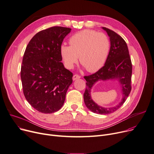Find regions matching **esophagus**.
Wrapping results in <instances>:
<instances>
[{"instance_id": "34e87169", "label": "esophagus", "mask_w": 154, "mask_h": 154, "mask_svg": "<svg viewBox=\"0 0 154 154\" xmlns=\"http://www.w3.org/2000/svg\"><path fill=\"white\" fill-rule=\"evenodd\" d=\"M80 75H77V74H75V75H74L72 79H73V80H77V79H80Z\"/></svg>"}]
</instances>
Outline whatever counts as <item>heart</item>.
Masks as SVG:
<instances>
[{"mask_svg":"<svg viewBox=\"0 0 154 154\" xmlns=\"http://www.w3.org/2000/svg\"><path fill=\"white\" fill-rule=\"evenodd\" d=\"M70 46L62 45L60 54L65 66L72 69L78 62L90 72H95L105 65L110 50L106 35L95 30L84 29L72 36Z\"/></svg>","mask_w":154,"mask_h":154,"instance_id":"b5f03b06","label":"heart"}]
</instances>
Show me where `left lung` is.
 Listing matches in <instances>:
<instances>
[{
    "instance_id": "1",
    "label": "left lung",
    "mask_w": 154,
    "mask_h": 154,
    "mask_svg": "<svg viewBox=\"0 0 154 154\" xmlns=\"http://www.w3.org/2000/svg\"><path fill=\"white\" fill-rule=\"evenodd\" d=\"M105 30L110 39V50L104 66L97 72L85 76L86 89L84 100L86 106L92 112L100 115L110 114L116 111L122 105L129 96L131 90L132 63L129 50L125 41L121 36L107 28L102 27ZM116 79L122 86L123 98L120 103L115 107L103 108L98 106L91 97V89L99 80Z\"/></svg>"
}]
</instances>
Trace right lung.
I'll list each match as a JSON object with an SVG mask.
<instances>
[{
	"mask_svg": "<svg viewBox=\"0 0 154 154\" xmlns=\"http://www.w3.org/2000/svg\"><path fill=\"white\" fill-rule=\"evenodd\" d=\"M70 31L62 26L42 30L26 48L20 72L23 91L28 103L43 113L62 108L72 83L73 74L61 63L60 54V47Z\"/></svg>",
	"mask_w": 154,
	"mask_h": 154,
	"instance_id": "1",
	"label": "right lung"
}]
</instances>
